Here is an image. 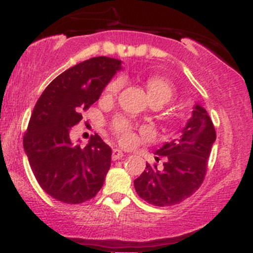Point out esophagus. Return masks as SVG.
<instances>
[{
	"mask_svg": "<svg viewBox=\"0 0 253 253\" xmlns=\"http://www.w3.org/2000/svg\"><path fill=\"white\" fill-rule=\"evenodd\" d=\"M123 157H124V153H123V151H121V150L114 149L112 151V159H113V161H118V159L123 158Z\"/></svg>",
	"mask_w": 253,
	"mask_h": 253,
	"instance_id": "obj_1",
	"label": "esophagus"
}]
</instances>
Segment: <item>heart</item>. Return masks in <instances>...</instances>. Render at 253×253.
I'll list each match as a JSON object with an SVG mask.
<instances>
[{"instance_id": "obj_1", "label": "heart", "mask_w": 253, "mask_h": 253, "mask_svg": "<svg viewBox=\"0 0 253 253\" xmlns=\"http://www.w3.org/2000/svg\"><path fill=\"white\" fill-rule=\"evenodd\" d=\"M124 77L119 76L113 78V80L108 83V85L106 86L104 95H106L107 97L115 96V95H118L119 92H120V90L124 88ZM145 86H146L147 96H149L152 104L158 103L161 104V106H164V104L170 102V101L175 97V86H173L172 83H171L170 81H168L167 78H163L161 76H151L146 80ZM114 130L119 136V139H120L121 144L129 146V145L134 143V133H133L132 126H130V124L126 120V119H117V120L114 121Z\"/></svg>"}]
</instances>
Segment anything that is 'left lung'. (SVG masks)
<instances>
[{
	"instance_id": "left-lung-1",
	"label": "left lung",
	"mask_w": 253,
	"mask_h": 253,
	"mask_svg": "<svg viewBox=\"0 0 253 253\" xmlns=\"http://www.w3.org/2000/svg\"><path fill=\"white\" fill-rule=\"evenodd\" d=\"M215 139L210 115L196 104L182 135L156 151L157 161L159 156L165 159L163 170L146 164V170L134 181L138 195L157 207L177 205L193 195L205 179Z\"/></svg>"
}]
</instances>
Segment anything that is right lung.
Wrapping results in <instances>:
<instances>
[{
  "label": "right lung",
  "instance_id": "right-lung-1",
  "mask_svg": "<svg viewBox=\"0 0 253 253\" xmlns=\"http://www.w3.org/2000/svg\"><path fill=\"white\" fill-rule=\"evenodd\" d=\"M120 69L114 58H90L54 78L37 101L24 135L25 152L40 187L58 201L82 203L102 188L112 150L97 134L85 147L74 145L70 128Z\"/></svg>",
  "mask_w": 253,
  "mask_h": 253
}]
</instances>
